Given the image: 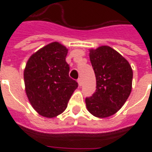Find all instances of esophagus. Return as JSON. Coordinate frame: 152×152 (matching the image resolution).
Instances as JSON below:
<instances>
[{"instance_id": "obj_1", "label": "esophagus", "mask_w": 152, "mask_h": 152, "mask_svg": "<svg viewBox=\"0 0 152 152\" xmlns=\"http://www.w3.org/2000/svg\"><path fill=\"white\" fill-rule=\"evenodd\" d=\"M77 82H78L80 86H81V85H82V80H81V78H79V79L77 80Z\"/></svg>"}]
</instances>
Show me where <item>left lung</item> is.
<instances>
[{
  "label": "left lung",
  "mask_w": 152,
  "mask_h": 152,
  "mask_svg": "<svg viewBox=\"0 0 152 152\" xmlns=\"http://www.w3.org/2000/svg\"><path fill=\"white\" fill-rule=\"evenodd\" d=\"M89 52L97 86L95 93L86 99V107L96 117H108L122 107L130 94L133 70L111 47L101 46Z\"/></svg>",
  "instance_id": "obj_1"
}]
</instances>
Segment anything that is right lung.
<instances>
[{
	"instance_id": "1",
	"label": "right lung",
	"mask_w": 152,
	"mask_h": 152,
	"mask_svg": "<svg viewBox=\"0 0 152 152\" xmlns=\"http://www.w3.org/2000/svg\"><path fill=\"white\" fill-rule=\"evenodd\" d=\"M67 50L53 42L28 59L24 70L26 94L33 108L45 117H55L65 111L78 83L69 76Z\"/></svg>"
}]
</instances>
